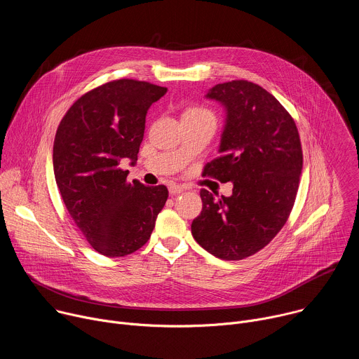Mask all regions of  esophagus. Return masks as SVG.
Masks as SVG:
<instances>
[{
  "label": "esophagus",
  "mask_w": 359,
  "mask_h": 359,
  "mask_svg": "<svg viewBox=\"0 0 359 359\" xmlns=\"http://www.w3.org/2000/svg\"><path fill=\"white\" fill-rule=\"evenodd\" d=\"M183 190H184V187H182V186H179V184H170V186H169L170 194H179V193H182Z\"/></svg>",
  "instance_id": "1"
}]
</instances>
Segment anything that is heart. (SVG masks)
<instances>
[{
  "mask_svg": "<svg viewBox=\"0 0 359 359\" xmlns=\"http://www.w3.org/2000/svg\"><path fill=\"white\" fill-rule=\"evenodd\" d=\"M203 114H212V112L206 108H203V107H190L184 111L183 116L184 115H203Z\"/></svg>",
  "mask_w": 359,
  "mask_h": 359,
  "instance_id": "obj_1",
  "label": "heart"
}]
</instances>
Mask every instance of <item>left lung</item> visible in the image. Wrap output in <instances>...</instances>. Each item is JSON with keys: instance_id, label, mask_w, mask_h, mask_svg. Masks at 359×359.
<instances>
[{"instance_id": "obj_1", "label": "left lung", "mask_w": 359, "mask_h": 359, "mask_svg": "<svg viewBox=\"0 0 359 359\" xmlns=\"http://www.w3.org/2000/svg\"><path fill=\"white\" fill-rule=\"evenodd\" d=\"M208 97L226 107L220 155L203 176L233 183L230 197L200 190L194 240L222 260H243L264 248L292 210L302 149L292 116L264 88L244 79L213 86Z\"/></svg>"}]
</instances>
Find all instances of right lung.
<instances>
[{"label":"right lung","instance_id":"add662e5","mask_svg":"<svg viewBox=\"0 0 359 359\" xmlns=\"http://www.w3.org/2000/svg\"><path fill=\"white\" fill-rule=\"evenodd\" d=\"M168 92L146 81L115 79L78 97L60 122L54 173L65 208L88 243L125 257L147 243L168 187L128 182L123 159L137 161L149 107Z\"/></svg>","mask_w":359,"mask_h":359}]
</instances>
